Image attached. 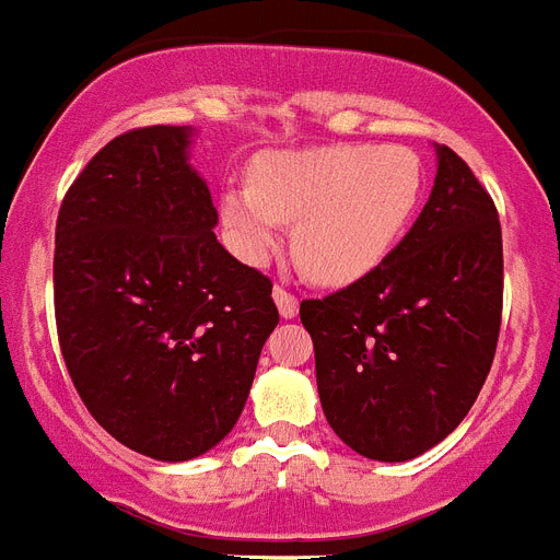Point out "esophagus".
I'll return each mask as SVG.
<instances>
[{"label":"esophagus","instance_id":"34e87169","mask_svg":"<svg viewBox=\"0 0 560 560\" xmlns=\"http://www.w3.org/2000/svg\"><path fill=\"white\" fill-rule=\"evenodd\" d=\"M272 299H276V304H279L281 316L284 318L299 316V299H295L290 290H284L281 284H276V288H272Z\"/></svg>","mask_w":560,"mask_h":560}]
</instances>
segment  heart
<instances>
[{
	"mask_svg": "<svg viewBox=\"0 0 560 560\" xmlns=\"http://www.w3.org/2000/svg\"><path fill=\"white\" fill-rule=\"evenodd\" d=\"M424 196V164L401 144L270 150L250 182L222 190L230 250L267 265L293 224V256L318 284H352L382 267L407 236Z\"/></svg>",
	"mask_w": 560,
	"mask_h": 560,
	"instance_id": "obj_1",
	"label": "heart"
}]
</instances>
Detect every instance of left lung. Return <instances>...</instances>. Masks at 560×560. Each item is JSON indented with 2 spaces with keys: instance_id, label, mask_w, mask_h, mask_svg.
<instances>
[{
  "instance_id": "8db88e82",
  "label": "left lung",
  "mask_w": 560,
  "mask_h": 560,
  "mask_svg": "<svg viewBox=\"0 0 560 560\" xmlns=\"http://www.w3.org/2000/svg\"><path fill=\"white\" fill-rule=\"evenodd\" d=\"M501 304L495 201L439 144L430 201L387 261L299 307L338 439L375 462H410L447 439L490 375Z\"/></svg>"
}]
</instances>
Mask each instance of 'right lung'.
Returning <instances> with one entry per match:
<instances>
[{"instance_id":"1","label":"right lung","mask_w":560,"mask_h":560,"mask_svg":"<svg viewBox=\"0 0 560 560\" xmlns=\"http://www.w3.org/2000/svg\"><path fill=\"white\" fill-rule=\"evenodd\" d=\"M190 128L116 136L56 219L54 310L65 368L113 439L187 462L233 430L279 324L272 281L224 250Z\"/></svg>"}]
</instances>
